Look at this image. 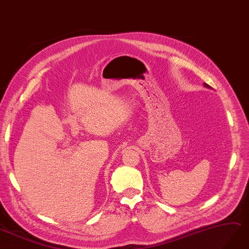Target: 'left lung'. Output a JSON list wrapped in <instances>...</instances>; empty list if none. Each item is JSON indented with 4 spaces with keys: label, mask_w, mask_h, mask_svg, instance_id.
Returning <instances> with one entry per match:
<instances>
[{
    "label": "left lung",
    "mask_w": 249,
    "mask_h": 249,
    "mask_svg": "<svg viewBox=\"0 0 249 249\" xmlns=\"http://www.w3.org/2000/svg\"><path fill=\"white\" fill-rule=\"evenodd\" d=\"M204 86H205V87H206V88H211V87H210V86H208V85H207V84H205V83H204Z\"/></svg>",
    "instance_id": "left-lung-1"
}]
</instances>
